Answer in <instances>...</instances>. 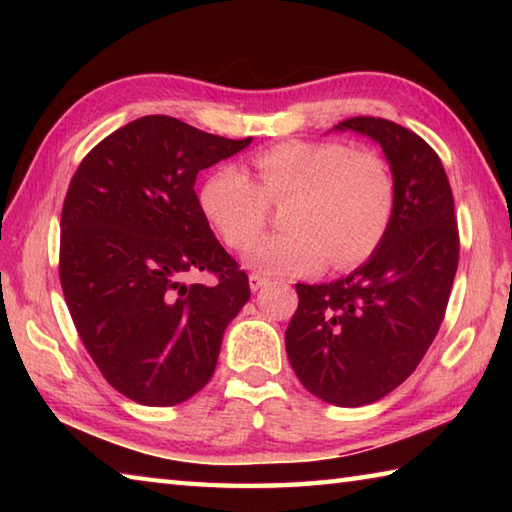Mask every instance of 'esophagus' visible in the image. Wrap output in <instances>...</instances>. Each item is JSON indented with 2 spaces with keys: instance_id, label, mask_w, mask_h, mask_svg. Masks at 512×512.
I'll return each mask as SVG.
<instances>
[{
  "instance_id": "esophagus-1",
  "label": "esophagus",
  "mask_w": 512,
  "mask_h": 512,
  "mask_svg": "<svg viewBox=\"0 0 512 512\" xmlns=\"http://www.w3.org/2000/svg\"><path fill=\"white\" fill-rule=\"evenodd\" d=\"M248 284H250V291H259V289L266 287V284H268V277L253 273V275H248Z\"/></svg>"
}]
</instances>
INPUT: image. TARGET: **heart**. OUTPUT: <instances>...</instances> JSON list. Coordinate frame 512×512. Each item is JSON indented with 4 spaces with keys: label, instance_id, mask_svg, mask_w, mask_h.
Segmentation results:
<instances>
[{
    "label": "heart",
    "instance_id": "obj_1",
    "mask_svg": "<svg viewBox=\"0 0 512 512\" xmlns=\"http://www.w3.org/2000/svg\"><path fill=\"white\" fill-rule=\"evenodd\" d=\"M255 178L239 167L212 171L198 203L225 246L246 248L264 230L268 203L289 201L287 235L255 241L248 268L307 275L329 264L359 266L377 253L395 214V178L375 151L327 140H287L253 155Z\"/></svg>",
    "mask_w": 512,
    "mask_h": 512
}]
</instances>
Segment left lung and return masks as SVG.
Wrapping results in <instances>:
<instances>
[{"label": "left lung", "mask_w": 512, "mask_h": 512, "mask_svg": "<svg viewBox=\"0 0 512 512\" xmlns=\"http://www.w3.org/2000/svg\"><path fill=\"white\" fill-rule=\"evenodd\" d=\"M375 140L395 178V214L366 264L329 284H296L284 334L309 393L336 406L381 400L418 368L443 323L458 268L454 196L438 153L395 121L334 126Z\"/></svg>", "instance_id": "obj_1"}]
</instances>
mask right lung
<instances>
[{"label":"right lung","instance_id":"right-lung-1","mask_svg":"<svg viewBox=\"0 0 512 512\" xmlns=\"http://www.w3.org/2000/svg\"><path fill=\"white\" fill-rule=\"evenodd\" d=\"M250 142L149 115L94 146L69 183L60 284L85 350L128 400L173 406L201 391L250 298L194 192L198 171ZM194 270L217 282H179Z\"/></svg>","mask_w":512,"mask_h":512}]
</instances>
